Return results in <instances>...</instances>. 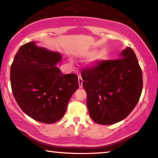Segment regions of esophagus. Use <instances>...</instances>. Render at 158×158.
<instances>
[{"label":"esophagus","instance_id":"34e87169","mask_svg":"<svg viewBox=\"0 0 158 158\" xmlns=\"http://www.w3.org/2000/svg\"><path fill=\"white\" fill-rule=\"evenodd\" d=\"M78 81H79V88H82V82H83V80H82V77H81L80 76H78Z\"/></svg>","mask_w":158,"mask_h":158}]
</instances>
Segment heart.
Wrapping results in <instances>:
<instances>
[{
	"instance_id": "obj_1",
	"label": "heart",
	"mask_w": 158,
	"mask_h": 158,
	"mask_svg": "<svg viewBox=\"0 0 158 158\" xmlns=\"http://www.w3.org/2000/svg\"><path fill=\"white\" fill-rule=\"evenodd\" d=\"M91 54H92V52L91 51H86L83 52V55H90ZM107 54H108V52H107V50L106 49V48H103V49H101L100 52H98V53H96L94 55L92 60H100L104 59L107 56Z\"/></svg>"
}]
</instances>
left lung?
Listing matches in <instances>:
<instances>
[{
	"mask_svg": "<svg viewBox=\"0 0 158 158\" xmlns=\"http://www.w3.org/2000/svg\"><path fill=\"white\" fill-rule=\"evenodd\" d=\"M90 117L99 124H113L135 108L143 90L142 70L131 47L120 58L102 60L81 71Z\"/></svg>",
	"mask_w": 158,
	"mask_h": 158,
	"instance_id": "8db88e82",
	"label": "left lung"
}]
</instances>
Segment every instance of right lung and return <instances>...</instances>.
Segmentation results:
<instances>
[{
  "label": "right lung",
  "instance_id": "add662e5",
  "mask_svg": "<svg viewBox=\"0 0 158 158\" xmlns=\"http://www.w3.org/2000/svg\"><path fill=\"white\" fill-rule=\"evenodd\" d=\"M61 57L34 42L22 45L10 68L12 91L17 103L31 118L46 124L59 121L79 88L75 73L63 74L55 67Z\"/></svg>",
  "mask_w": 158,
  "mask_h": 158
}]
</instances>
